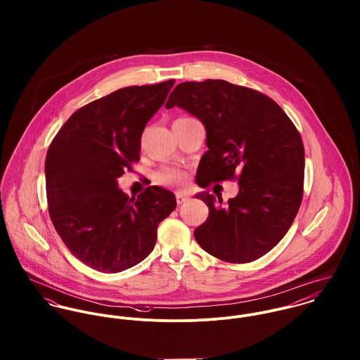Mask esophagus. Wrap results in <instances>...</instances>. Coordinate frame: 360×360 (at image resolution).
I'll return each mask as SVG.
<instances>
[{"label": "esophagus", "instance_id": "esophagus-1", "mask_svg": "<svg viewBox=\"0 0 360 360\" xmlns=\"http://www.w3.org/2000/svg\"><path fill=\"white\" fill-rule=\"evenodd\" d=\"M176 200H177V205H181V204L187 202L190 200V197L183 193H176Z\"/></svg>", "mask_w": 360, "mask_h": 360}]
</instances>
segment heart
<instances>
[{
  "label": "heart",
  "mask_w": 360,
  "mask_h": 360,
  "mask_svg": "<svg viewBox=\"0 0 360 360\" xmlns=\"http://www.w3.org/2000/svg\"><path fill=\"white\" fill-rule=\"evenodd\" d=\"M154 181L159 186H170L183 188L188 184L190 176L184 169L176 166H163L154 174Z\"/></svg>",
  "instance_id": "heart-1"
}]
</instances>
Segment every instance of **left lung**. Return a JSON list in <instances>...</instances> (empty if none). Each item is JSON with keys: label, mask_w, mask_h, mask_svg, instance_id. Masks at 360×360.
Here are the masks:
<instances>
[{"label": "left lung", "mask_w": 360, "mask_h": 360, "mask_svg": "<svg viewBox=\"0 0 360 360\" xmlns=\"http://www.w3.org/2000/svg\"><path fill=\"white\" fill-rule=\"evenodd\" d=\"M174 105L205 124L209 150L197 184L240 186L227 204L221 195H197L209 207L205 223L194 230L197 243L229 263L263 257L287 234L302 202L305 150L298 129L270 97L226 80L180 83L166 108Z\"/></svg>", "instance_id": "1"}]
</instances>
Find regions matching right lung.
<instances>
[{
    "label": "right lung",
    "mask_w": 360,
    "mask_h": 360,
    "mask_svg": "<svg viewBox=\"0 0 360 360\" xmlns=\"http://www.w3.org/2000/svg\"><path fill=\"white\" fill-rule=\"evenodd\" d=\"M174 80L131 86L77 109L46 158L52 224L73 257L103 273L130 269L151 254L158 226L176 207L173 193L151 186L137 198L116 179L140 160L141 134Z\"/></svg>",
    "instance_id": "obj_1"
}]
</instances>
